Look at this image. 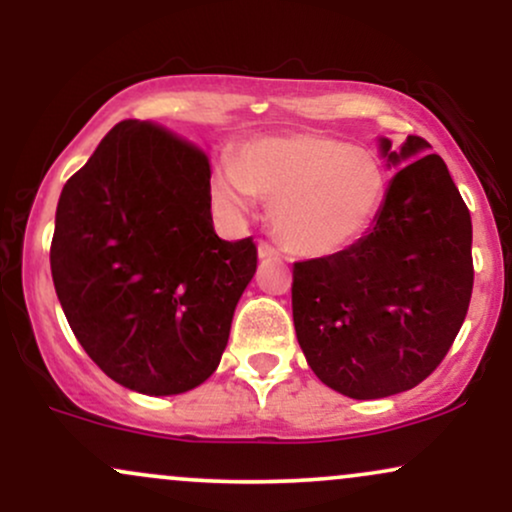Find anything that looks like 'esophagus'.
I'll list each match as a JSON object with an SVG mask.
<instances>
[{
  "mask_svg": "<svg viewBox=\"0 0 512 512\" xmlns=\"http://www.w3.org/2000/svg\"><path fill=\"white\" fill-rule=\"evenodd\" d=\"M257 255H260V257H262V260H279V257H281V252H279V250H276V248H274V245L264 243V240H262V243H260V245H257Z\"/></svg>",
  "mask_w": 512,
  "mask_h": 512,
  "instance_id": "obj_1",
  "label": "esophagus"
}]
</instances>
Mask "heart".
<instances>
[{"label":"heart","instance_id":"1","mask_svg":"<svg viewBox=\"0 0 512 512\" xmlns=\"http://www.w3.org/2000/svg\"><path fill=\"white\" fill-rule=\"evenodd\" d=\"M387 175L378 156L322 134L252 139L240 161L214 163L211 190L226 214L272 199L276 236L296 255L325 257L361 238L383 204Z\"/></svg>","mask_w":512,"mask_h":512}]
</instances>
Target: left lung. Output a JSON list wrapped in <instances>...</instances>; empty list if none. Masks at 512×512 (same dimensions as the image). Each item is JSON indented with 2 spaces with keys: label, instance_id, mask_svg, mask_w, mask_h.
<instances>
[{
  "label": "left lung",
  "instance_id": "left-lung-1",
  "mask_svg": "<svg viewBox=\"0 0 512 512\" xmlns=\"http://www.w3.org/2000/svg\"><path fill=\"white\" fill-rule=\"evenodd\" d=\"M387 185L373 228L330 257L293 264V325L305 361L351 399L411 390L443 361L472 298V219L431 144L378 139Z\"/></svg>",
  "mask_w": 512,
  "mask_h": 512
}]
</instances>
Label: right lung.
<instances>
[{
    "label": "right lung",
    "mask_w": 512,
    "mask_h": 512,
    "mask_svg": "<svg viewBox=\"0 0 512 512\" xmlns=\"http://www.w3.org/2000/svg\"><path fill=\"white\" fill-rule=\"evenodd\" d=\"M211 166L156 122L115 125L62 187L50 269L74 337L115 383L182 395L219 366L257 269L211 221Z\"/></svg>",
    "instance_id": "obj_1"
}]
</instances>
